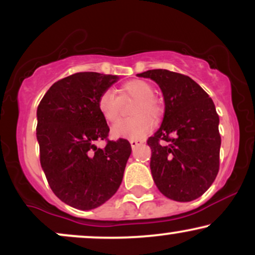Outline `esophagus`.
<instances>
[{"mask_svg":"<svg viewBox=\"0 0 255 255\" xmlns=\"http://www.w3.org/2000/svg\"><path fill=\"white\" fill-rule=\"evenodd\" d=\"M130 146H131V148H135L136 146H139L140 144H141L142 141H140V140H130Z\"/></svg>","mask_w":255,"mask_h":255,"instance_id":"obj_1","label":"esophagus"}]
</instances>
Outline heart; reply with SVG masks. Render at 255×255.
<instances>
[{"label": "heart", "mask_w": 255, "mask_h": 255, "mask_svg": "<svg viewBox=\"0 0 255 255\" xmlns=\"http://www.w3.org/2000/svg\"><path fill=\"white\" fill-rule=\"evenodd\" d=\"M121 98L128 97L135 99L133 105V118L119 120L111 127V135L114 137L137 139L144 136L152 128L153 121L148 114L159 116L162 107L154 97L153 86L141 79L127 81L119 90ZM98 109L108 122H114L120 116V98L114 90H105L98 99Z\"/></svg>", "instance_id": "obj_1"}]
</instances>
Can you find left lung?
Instances as JSON below:
<instances>
[{
    "label": "left lung",
    "instance_id": "left-lung-1",
    "mask_svg": "<svg viewBox=\"0 0 255 255\" xmlns=\"http://www.w3.org/2000/svg\"><path fill=\"white\" fill-rule=\"evenodd\" d=\"M137 77L153 80L164 97L163 122L147 140L154 183L171 200H195L218 174L221 135L215 104L193 79L180 73L152 69ZM160 139L169 144L162 145Z\"/></svg>",
    "mask_w": 255,
    "mask_h": 255
}]
</instances>
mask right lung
<instances>
[{"instance_id": "add662e5", "label": "right lung", "mask_w": 255, "mask_h": 255, "mask_svg": "<svg viewBox=\"0 0 255 255\" xmlns=\"http://www.w3.org/2000/svg\"><path fill=\"white\" fill-rule=\"evenodd\" d=\"M118 80V75L75 73L52 85L38 105L40 165L55 195L75 209L101 206L122 182L131 152L128 140L96 146L109 133L99 96Z\"/></svg>"}]
</instances>
